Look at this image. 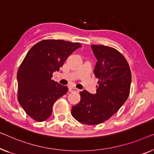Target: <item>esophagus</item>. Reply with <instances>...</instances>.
Returning a JSON list of instances; mask_svg holds the SVG:
<instances>
[{"label":"esophagus","mask_w":154,"mask_h":154,"mask_svg":"<svg viewBox=\"0 0 154 154\" xmlns=\"http://www.w3.org/2000/svg\"><path fill=\"white\" fill-rule=\"evenodd\" d=\"M69 91L70 93H73V92H78L79 90L77 88H75V87H73V86H70L69 87Z\"/></svg>","instance_id":"obj_1"}]
</instances>
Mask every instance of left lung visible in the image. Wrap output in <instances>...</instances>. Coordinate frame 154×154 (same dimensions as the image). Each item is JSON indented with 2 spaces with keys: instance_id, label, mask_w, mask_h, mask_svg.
<instances>
[{
  "instance_id": "left-lung-1",
  "label": "left lung",
  "mask_w": 154,
  "mask_h": 154,
  "mask_svg": "<svg viewBox=\"0 0 154 154\" xmlns=\"http://www.w3.org/2000/svg\"><path fill=\"white\" fill-rule=\"evenodd\" d=\"M91 48L97 60L94 69L99 79L97 93L80 92L81 100L71 113L79 122L95 125L109 120L127 101L131 73L127 61L116 49L103 45H92Z\"/></svg>"
}]
</instances>
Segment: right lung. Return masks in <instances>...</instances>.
Segmentation results:
<instances>
[{
    "instance_id": "1",
    "label": "right lung",
    "mask_w": 154,
    "mask_h": 154,
    "mask_svg": "<svg viewBox=\"0 0 154 154\" xmlns=\"http://www.w3.org/2000/svg\"><path fill=\"white\" fill-rule=\"evenodd\" d=\"M79 43L43 40L32 47L17 72L18 100L29 117L43 122L51 116L52 106L67 93L68 87L52 80Z\"/></svg>"
}]
</instances>
